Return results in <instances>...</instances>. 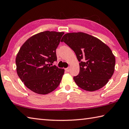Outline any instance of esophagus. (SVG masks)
Instances as JSON below:
<instances>
[{"instance_id": "1", "label": "esophagus", "mask_w": 129, "mask_h": 129, "mask_svg": "<svg viewBox=\"0 0 129 129\" xmlns=\"http://www.w3.org/2000/svg\"><path fill=\"white\" fill-rule=\"evenodd\" d=\"M65 70H66L67 72H69L70 70V67H67V68L65 69Z\"/></svg>"}]
</instances>
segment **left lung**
<instances>
[{
    "label": "left lung",
    "instance_id": "left-lung-1",
    "mask_svg": "<svg viewBox=\"0 0 129 129\" xmlns=\"http://www.w3.org/2000/svg\"><path fill=\"white\" fill-rule=\"evenodd\" d=\"M75 52L80 62V72L74 80L81 88L94 91L107 84L115 69L111 49L99 38L83 32L65 34L61 40Z\"/></svg>",
    "mask_w": 129,
    "mask_h": 129
}]
</instances>
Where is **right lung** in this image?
Here are the masks:
<instances>
[{
    "label": "right lung",
    "mask_w": 129,
    "mask_h": 129,
    "mask_svg": "<svg viewBox=\"0 0 129 129\" xmlns=\"http://www.w3.org/2000/svg\"><path fill=\"white\" fill-rule=\"evenodd\" d=\"M64 32L45 31L29 38L16 57L17 74L31 91L46 94L59 85L64 70L51 66L57 60L56 49Z\"/></svg>",
    "instance_id": "1"
}]
</instances>
